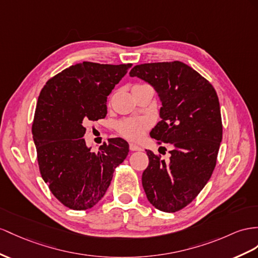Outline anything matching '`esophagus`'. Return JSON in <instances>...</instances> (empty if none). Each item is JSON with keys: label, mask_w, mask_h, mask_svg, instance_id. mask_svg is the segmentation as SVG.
<instances>
[{"label": "esophagus", "mask_w": 258, "mask_h": 258, "mask_svg": "<svg viewBox=\"0 0 258 258\" xmlns=\"http://www.w3.org/2000/svg\"><path fill=\"white\" fill-rule=\"evenodd\" d=\"M130 149L132 151H142L143 150L142 147L137 146V145H135V144H130Z\"/></svg>", "instance_id": "esophagus-1"}]
</instances>
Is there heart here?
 I'll return each instance as SVG.
<instances>
[{
	"label": "heart",
	"mask_w": 258,
	"mask_h": 258,
	"mask_svg": "<svg viewBox=\"0 0 258 258\" xmlns=\"http://www.w3.org/2000/svg\"><path fill=\"white\" fill-rule=\"evenodd\" d=\"M149 126L146 118H130L118 124L117 130L123 137L131 141H138L144 136Z\"/></svg>",
	"instance_id": "1"
}]
</instances>
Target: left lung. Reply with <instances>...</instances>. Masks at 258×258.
Instances as JSON below:
<instances>
[{"label":"left lung","mask_w":258,"mask_h":258,"mask_svg":"<svg viewBox=\"0 0 258 258\" xmlns=\"http://www.w3.org/2000/svg\"><path fill=\"white\" fill-rule=\"evenodd\" d=\"M130 76L156 90L161 121L150 136L173 146L170 160L146 150L143 187L154 207L174 213L200 194L216 167L222 140L219 99L207 79L180 61L136 65Z\"/></svg>","instance_id":"obj_1"}]
</instances>
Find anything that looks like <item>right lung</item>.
<instances>
[{"mask_svg":"<svg viewBox=\"0 0 258 258\" xmlns=\"http://www.w3.org/2000/svg\"><path fill=\"white\" fill-rule=\"evenodd\" d=\"M131 68L77 63L49 79L38 98L32 137L39 169L52 194L71 209L94 207L128 155L122 138H111L94 153L83 137L86 123L107 115V98Z\"/></svg>","mask_w":258,"mask_h":258,"instance_id":"right-lung-1","label":"right lung"}]
</instances>
